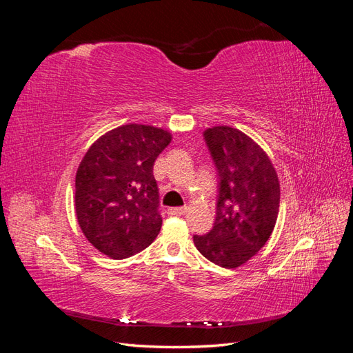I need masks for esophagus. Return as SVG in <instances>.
I'll list each match as a JSON object with an SVG mask.
<instances>
[{
  "label": "esophagus",
  "instance_id": "34e87169",
  "mask_svg": "<svg viewBox=\"0 0 353 353\" xmlns=\"http://www.w3.org/2000/svg\"><path fill=\"white\" fill-rule=\"evenodd\" d=\"M187 212V208H170L169 209V215H184Z\"/></svg>",
  "mask_w": 353,
  "mask_h": 353
}]
</instances>
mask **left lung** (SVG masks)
I'll return each instance as SVG.
<instances>
[{
	"instance_id": "left-lung-1",
	"label": "left lung",
	"mask_w": 353,
	"mask_h": 353,
	"mask_svg": "<svg viewBox=\"0 0 353 353\" xmlns=\"http://www.w3.org/2000/svg\"><path fill=\"white\" fill-rule=\"evenodd\" d=\"M218 172L213 227L193 237L197 250L222 268H237L268 241L280 208V183L270 157L241 131L213 126L203 132Z\"/></svg>"
}]
</instances>
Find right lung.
<instances>
[{
	"label": "right lung",
	"instance_id": "right-lung-1",
	"mask_svg": "<svg viewBox=\"0 0 353 353\" xmlns=\"http://www.w3.org/2000/svg\"><path fill=\"white\" fill-rule=\"evenodd\" d=\"M170 134L147 125H122L95 141L74 181V210L85 237L101 253L125 259L153 243L162 227L157 156Z\"/></svg>",
	"mask_w": 353,
	"mask_h": 353
}]
</instances>
